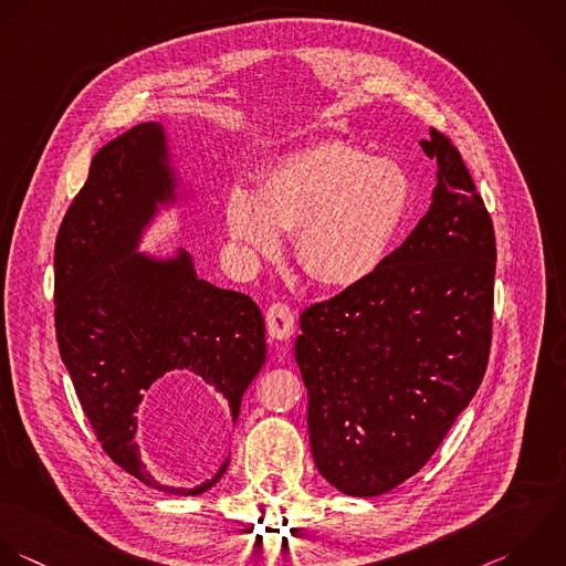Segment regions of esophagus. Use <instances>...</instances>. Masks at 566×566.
<instances>
[{
    "mask_svg": "<svg viewBox=\"0 0 566 566\" xmlns=\"http://www.w3.org/2000/svg\"><path fill=\"white\" fill-rule=\"evenodd\" d=\"M266 331L275 339H289L295 331V313L289 304L275 302L266 311Z\"/></svg>",
    "mask_w": 566,
    "mask_h": 566,
    "instance_id": "1",
    "label": "esophagus"
}]
</instances>
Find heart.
Segmentation results:
<instances>
[{"mask_svg": "<svg viewBox=\"0 0 566 566\" xmlns=\"http://www.w3.org/2000/svg\"><path fill=\"white\" fill-rule=\"evenodd\" d=\"M410 202L412 180L397 160L326 140L275 163L258 193L235 187L224 218L247 258L280 255V231H289L304 273L317 284L346 289L381 266Z\"/></svg>", "mask_w": 566, "mask_h": 566, "instance_id": "heart-1", "label": "heart"}]
</instances>
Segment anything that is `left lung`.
Here are the masks:
<instances>
[{"instance_id": "8db88e82", "label": "left lung", "mask_w": 566, "mask_h": 566, "mask_svg": "<svg viewBox=\"0 0 566 566\" xmlns=\"http://www.w3.org/2000/svg\"><path fill=\"white\" fill-rule=\"evenodd\" d=\"M421 147L439 167L428 213L370 277L300 315L313 459L348 496L415 476L488 370L494 224L454 143L432 127Z\"/></svg>"}]
</instances>
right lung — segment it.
I'll use <instances>...</instances> for the list:
<instances>
[{"label": "right lung", "mask_w": 566, "mask_h": 566, "mask_svg": "<svg viewBox=\"0 0 566 566\" xmlns=\"http://www.w3.org/2000/svg\"><path fill=\"white\" fill-rule=\"evenodd\" d=\"M167 198L174 178L158 123H140L94 154L54 242V328L103 452L158 492L198 496L227 463L193 490L156 483L134 443L138 403L156 379L187 370L213 388L235 421L266 359L264 319L249 295L200 280L189 253H136L156 202Z\"/></svg>", "instance_id": "add662e5"}]
</instances>
